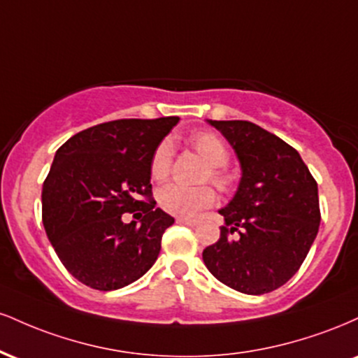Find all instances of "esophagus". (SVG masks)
I'll list each match as a JSON object with an SVG mask.
<instances>
[{
	"label": "esophagus",
	"instance_id": "obj_1",
	"mask_svg": "<svg viewBox=\"0 0 358 358\" xmlns=\"http://www.w3.org/2000/svg\"><path fill=\"white\" fill-rule=\"evenodd\" d=\"M176 222H178V224H185V225H196V224H199V220L192 219V217H178Z\"/></svg>",
	"mask_w": 358,
	"mask_h": 358
}]
</instances>
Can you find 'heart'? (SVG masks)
<instances>
[{"instance_id": "obj_1", "label": "heart", "mask_w": 358, "mask_h": 358, "mask_svg": "<svg viewBox=\"0 0 358 358\" xmlns=\"http://www.w3.org/2000/svg\"><path fill=\"white\" fill-rule=\"evenodd\" d=\"M190 145L210 165L205 173V180H210L220 192H231L236 185V178L225 168L231 153H229V148L224 139L212 131H199L190 136ZM171 163H173V143L170 139H163L156 145L153 155H151V178L156 182L166 180L171 171ZM156 199H158L159 207L165 212L171 213V215L187 217L210 207L215 200V192L208 185L190 187V185L170 183L159 188L156 193Z\"/></svg>"}]
</instances>
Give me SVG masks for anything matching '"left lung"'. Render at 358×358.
<instances>
[{"mask_svg":"<svg viewBox=\"0 0 358 358\" xmlns=\"http://www.w3.org/2000/svg\"><path fill=\"white\" fill-rule=\"evenodd\" d=\"M241 162L220 239L203 249L207 269L232 289L264 294L286 285L318 234V185L293 146L249 121H210Z\"/></svg>","mask_w":358,"mask_h":358,"instance_id":"obj_1","label":"left lung"}]
</instances>
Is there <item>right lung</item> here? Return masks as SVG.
<instances>
[{
    "mask_svg": "<svg viewBox=\"0 0 358 358\" xmlns=\"http://www.w3.org/2000/svg\"><path fill=\"white\" fill-rule=\"evenodd\" d=\"M180 117L116 119L80 131L57 150L43 182L42 220L65 269L113 291L155 264L175 219L155 208L150 159ZM134 213L141 224H124Z\"/></svg>",
    "mask_w": 358,
    "mask_h": 358,
    "instance_id": "right-lung-1",
    "label": "right lung"
}]
</instances>
